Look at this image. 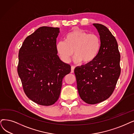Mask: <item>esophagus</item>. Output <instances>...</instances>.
<instances>
[{
	"mask_svg": "<svg viewBox=\"0 0 134 134\" xmlns=\"http://www.w3.org/2000/svg\"><path fill=\"white\" fill-rule=\"evenodd\" d=\"M74 70H75V66H71V72L73 73L74 72Z\"/></svg>",
	"mask_w": 134,
	"mask_h": 134,
	"instance_id": "esophagus-1",
	"label": "esophagus"
}]
</instances>
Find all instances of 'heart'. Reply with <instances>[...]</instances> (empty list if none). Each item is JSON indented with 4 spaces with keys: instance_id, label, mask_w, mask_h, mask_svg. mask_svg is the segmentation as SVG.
<instances>
[{
    "instance_id": "heart-1",
    "label": "heart",
    "mask_w": 134,
    "mask_h": 134,
    "mask_svg": "<svg viewBox=\"0 0 134 134\" xmlns=\"http://www.w3.org/2000/svg\"><path fill=\"white\" fill-rule=\"evenodd\" d=\"M55 47L64 62H70L74 53V60L76 63L89 64L98 55L100 40L97 35L77 29L69 32L64 37V41L58 42Z\"/></svg>"
}]
</instances>
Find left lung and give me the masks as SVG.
I'll return each instance as SVG.
<instances>
[{
  "instance_id": "1",
  "label": "left lung",
  "mask_w": 134,
  "mask_h": 134,
  "mask_svg": "<svg viewBox=\"0 0 134 134\" xmlns=\"http://www.w3.org/2000/svg\"><path fill=\"white\" fill-rule=\"evenodd\" d=\"M100 40L96 59L74 70L80 97L86 103L94 104L108 99L113 93L120 74V55L114 36L105 26L93 24Z\"/></svg>"
}]
</instances>
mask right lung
<instances>
[{"label":"right lung","mask_w":134,"mask_h":134,"mask_svg":"<svg viewBox=\"0 0 134 134\" xmlns=\"http://www.w3.org/2000/svg\"><path fill=\"white\" fill-rule=\"evenodd\" d=\"M59 28L43 26L26 37L19 52L18 72L27 97L37 104H54L60 94L62 81L71 71L69 64L57 55Z\"/></svg>","instance_id":"add662e5"}]
</instances>
